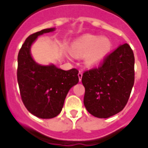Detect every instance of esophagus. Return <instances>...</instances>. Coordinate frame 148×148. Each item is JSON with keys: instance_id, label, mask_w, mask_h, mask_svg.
Returning a JSON list of instances; mask_svg holds the SVG:
<instances>
[{"instance_id": "obj_1", "label": "esophagus", "mask_w": 148, "mask_h": 148, "mask_svg": "<svg viewBox=\"0 0 148 148\" xmlns=\"http://www.w3.org/2000/svg\"><path fill=\"white\" fill-rule=\"evenodd\" d=\"M82 75H83V73H82V71H79V73H78V77H79V81H80V82L82 81Z\"/></svg>"}]
</instances>
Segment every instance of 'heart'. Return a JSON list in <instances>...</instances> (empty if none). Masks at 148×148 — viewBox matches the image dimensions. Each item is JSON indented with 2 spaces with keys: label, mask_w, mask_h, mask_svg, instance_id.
<instances>
[{
  "label": "heart",
  "mask_w": 148,
  "mask_h": 148,
  "mask_svg": "<svg viewBox=\"0 0 148 148\" xmlns=\"http://www.w3.org/2000/svg\"><path fill=\"white\" fill-rule=\"evenodd\" d=\"M112 42L107 37L85 34L76 39L71 48L76 56H84L87 66H98L104 61L112 49Z\"/></svg>",
  "instance_id": "1"
}]
</instances>
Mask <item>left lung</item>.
<instances>
[{"label":"left lung","mask_w":148,"mask_h":148,"mask_svg":"<svg viewBox=\"0 0 148 148\" xmlns=\"http://www.w3.org/2000/svg\"><path fill=\"white\" fill-rule=\"evenodd\" d=\"M84 105L90 114L109 118L127 105L134 84V55L127 43L120 45L98 68L84 72Z\"/></svg>","instance_id":"1"}]
</instances>
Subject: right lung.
Masks as SVG:
<instances>
[{
    "label": "right lung",
    "instance_id": "right-lung-1",
    "mask_svg": "<svg viewBox=\"0 0 148 148\" xmlns=\"http://www.w3.org/2000/svg\"><path fill=\"white\" fill-rule=\"evenodd\" d=\"M55 31L42 29L25 41L18 56L17 77L22 101L29 112L41 119L59 115L69 90L79 82L78 71L58 68L53 64L41 65L35 61L31 47L39 36Z\"/></svg>",
    "mask_w": 148,
    "mask_h": 148
}]
</instances>
